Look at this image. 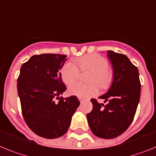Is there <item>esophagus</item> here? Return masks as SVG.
<instances>
[{"instance_id": "obj_1", "label": "esophagus", "mask_w": 156, "mask_h": 156, "mask_svg": "<svg viewBox=\"0 0 156 156\" xmlns=\"http://www.w3.org/2000/svg\"><path fill=\"white\" fill-rule=\"evenodd\" d=\"M78 100H79L80 102H81V101L83 100V98H81V97H78Z\"/></svg>"}]
</instances>
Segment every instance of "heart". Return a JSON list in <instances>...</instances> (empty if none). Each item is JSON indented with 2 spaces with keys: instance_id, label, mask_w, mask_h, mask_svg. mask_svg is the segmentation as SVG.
<instances>
[{
  "instance_id": "heart-1",
  "label": "heart",
  "mask_w": 156,
  "mask_h": 156,
  "mask_svg": "<svg viewBox=\"0 0 156 156\" xmlns=\"http://www.w3.org/2000/svg\"><path fill=\"white\" fill-rule=\"evenodd\" d=\"M77 64L81 71H89L87 77L88 84H75L68 88L70 95L78 97H92L101 89L106 90L113 82V71L108 67V60L98 54H86L77 59ZM77 67L72 62H66L60 70V76L66 85H71L79 78Z\"/></svg>"
}]
</instances>
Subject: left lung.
Here are the masks:
<instances>
[{
    "label": "left lung",
    "instance_id": "left-lung-1",
    "mask_svg": "<svg viewBox=\"0 0 156 156\" xmlns=\"http://www.w3.org/2000/svg\"><path fill=\"white\" fill-rule=\"evenodd\" d=\"M113 68V81L107 92L100 96L106 104L91 99L92 110L87 114L91 130L97 137L111 139L123 134L131 124L141 95L139 73L124 54L108 50Z\"/></svg>",
    "mask_w": 156,
    "mask_h": 156
}]
</instances>
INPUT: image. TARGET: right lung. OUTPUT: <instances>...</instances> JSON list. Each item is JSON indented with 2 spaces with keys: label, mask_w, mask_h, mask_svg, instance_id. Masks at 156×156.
I'll list each match as a JSON object with an SVG mask.
<instances>
[{
  "label": "right lung",
  "mask_w": 156,
  "mask_h": 156,
  "mask_svg": "<svg viewBox=\"0 0 156 156\" xmlns=\"http://www.w3.org/2000/svg\"><path fill=\"white\" fill-rule=\"evenodd\" d=\"M66 57L57 54L33 56L22 65L17 80L24 120L35 134L48 139L68 131L80 104L75 95L59 97L67 88L59 72Z\"/></svg>",
  "instance_id": "1"
}]
</instances>
